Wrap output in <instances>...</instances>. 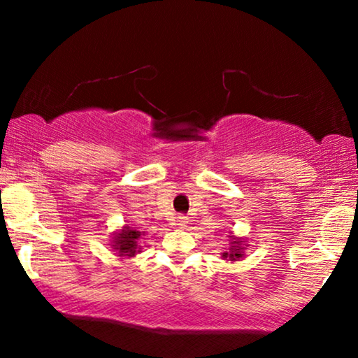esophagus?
I'll return each mask as SVG.
<instances>
[{
    "label": "esophagus",
    "mask_w": 358,
    "mask_h": 358,
    "mask_svg": "<svg viewBox=\"0 0 358 358\" xmlns=\"http://www.w3.org/2000/svg\"><path fill=\"white\" fill-rule=\"evenodd\" d=\"M174 224H176V227H178V228H185V227H187V218L180 217V215H179V217H176Z\"/></svg>",
    "instance_id": "34e87169"
}]
</instances>
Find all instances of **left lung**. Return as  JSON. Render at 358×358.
Listing matches in <instances>:
<instances>
[{"mask_svg": "<svg viewBox=\"0 0 358 358\" xmlns=\"http://www.w3.org/2000/svg\"><path fill=\"white\" fill-rule=\"evenodd\" d=\"M229 244H231V248L227 252H223V259H227V261H239V259H243L244 249H246L243 239L236 238L234 234H229Z\"/></svg>", "mask_w": 358, "mask_h": 358, "instance_id": "obj_1", "label": "left lung"}]
</instances>
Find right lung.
I'll list each match as a JSON object with an SVG mask.
<instances>
[{
  "label": "right lung",
  "instance_id": "obj_1",
  "mask_svg": "<svg viewBox=\"0 0 358 358\" xmlns=\"http://www.w3.org/2000/svg\"><path fill=\"white\" fill-rule=\"evenodd\" d=\"M145 231H138V229H134L129 224L117 229L112 236V249H115L122 257H134L135 254L141 252L140 249V239H143Z\"/></svg>",
  "mask_w": 358,
  "mask_h": 358
}]
</instances>
